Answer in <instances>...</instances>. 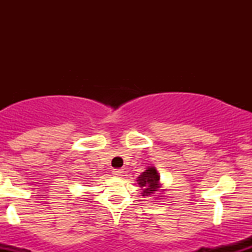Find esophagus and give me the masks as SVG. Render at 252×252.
<instances>
[{"label":"esophagus","instance_id":"obj_1","mask_svg":"<svg viewBox=\"0 0 252 252\" xmlns=\"http://www.w3.org/2000/svg\"><path fill=\"white\" fill-rule=\"evenodd\" d=\"M123 173L124 170L123 169H114L112 170V174H114L115 176H118V178H121V176H123Z\"/></svg>","mask_w":252,"mask_h":252}]
</instances>
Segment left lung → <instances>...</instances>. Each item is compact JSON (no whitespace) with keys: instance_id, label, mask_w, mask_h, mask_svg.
<instances>
[{"instance_id":"left-lung-1","label":"left lung","mask_w":252,"mask_h":252,"mask_svg":"<svg viewBox=\"0 0 252 252\" xmlns=\"http://www.w3.org/2000/svg\"><path fill=\"white\" fill-rule=\"evenodd\" d=\"M158 180H160V175L156 172L154 167L148 168L146 172H143L142 174L138 176L137 181L142 189V195L143 196H149L150 194L156 192L158 189Z\"/></svg>"}]
</instances>
